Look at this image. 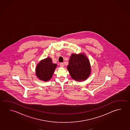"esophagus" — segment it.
Returning <instances> with one entry per match:
<instances>
[{
    "mask_svg": "<svg viewBox=\"0 0 130 130\" xmlns=\"http://www.w3.org/2000/svg\"><path fill=\"white\" fill-rule=\"evenodd\" d=\"M60 67H62V68H63V67H64V64H63V63H62V62L60 64Z\"/></svg>",
    "mask_w": 130,
    "mask_h": 130,
    "instance_id": "esophagus-1",
    "label": "esophagus"
}]
</instances>
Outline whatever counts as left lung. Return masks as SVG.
Returning <instances> with one entry per match:
<instances>
[{"instance_id":"8db88e82","label":"left lung","mask_w":130,"mask_h":130,"mask_svg":"<svg viewBox=\"0 0 130 130\" xmlns=\"http://www.w3.org/2000/svg\"><path fill=\"white\" fill-rule=\"evenodd\" d=\"M67 69L73 79L77 82L86 80L91 74V65L84 53L71 55Z\"/></svg>"}]
</instances>
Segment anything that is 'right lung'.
<instances>
[{"label":"right lung","instance_id":"right-lung-1","mask_svg":"<svg viewBox=\"0 0 130 130\" xmlns=\"http://www.w3.org/2000/svg\"><path fill=\"white\" fill-rule=\"evenodd\" d=\"M57 64L53 63L52 58L47 57L41 60L36 68V74L39 79L47 82L53 77Z\"/></svg>","mask_w":130,"mask_h":130}]
</instances>
